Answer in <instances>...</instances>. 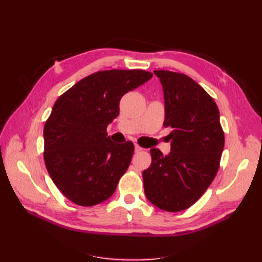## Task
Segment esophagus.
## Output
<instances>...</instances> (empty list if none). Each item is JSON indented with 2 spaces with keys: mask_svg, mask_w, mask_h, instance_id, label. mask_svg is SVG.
I'll list each match as a JSON object with an SVG mask.
<instances>
[{
  "mask_svg": "<svg viewBox=\"0 0 262 262\" xmlns=\"http://www.w3.org/2000/svg\"><path fill=\"white\" fill-rule=\"evenodd\" d=\"M141 150H143V148H142L141 146H139V145H134V152L136 153H139V152H141Z\"/></svg>",
  "mask_w": 262,
  "mask_h": 262,
  "instance_id": "1",
  "label": "esophagus"
}]
</instances>
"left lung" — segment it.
<instances>
[{"label": "left lung", "instance_id": "1", "mask_svg": "<svg viewBox=\"0 0 262 262\" xmlns=\"http://www.w3.org/2000/svg\"><path fill=\"white\" fill-rule=\"evenodd\" d=\"M165 101L164 126H170V152L150 148L152 163L143 171L150 203L167 212L191 207L215 178L224 132L215 101L189 76L157 70Z\"/></svg>", "mask_w": 262, "mask_h": 262}]
</instances>
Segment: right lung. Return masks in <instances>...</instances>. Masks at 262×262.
I'll use <instances>...</instances> for the list:
<instances>
[{"mask_svg":"<svg viewBox=\"0 0 262 262\" xmlns=\"http://www.w3.org/2000/svg\"><path fill=\"white\" fill-rule=\"evenodd\" d=\"M143 70L99 71L54 102L43 129L47 170L70 201L92 207L109 199L128 169L134 145L116 144L106 129L124 94L152 78Z\"/></svg>","mask_w":262,"mask_h":262,"instance_id":"add662e5","label":"right lung"}]
</instances>
